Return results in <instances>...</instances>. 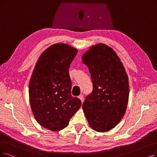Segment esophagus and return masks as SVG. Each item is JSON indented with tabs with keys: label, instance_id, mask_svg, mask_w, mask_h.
I'll list each match as a JSON object with an SVG mask.
<instances>
[{
	"label": "esophagus",
	"instance_id": "esophagus-1",
	"mask_svg": "<svg viewBox=\"0 0 157 157\" xmlns=\"http://www.w3.org/2000/svg\"><path fill=\"white\" fill-rule=\"evenodd\" d=\"M78 98L80 99L81 102H83V101H84V95H82V94H81V95H80L78 96Z\"/></svg>",
	"mask_w": 157,
	"mask_h": 157
}]
</instances>
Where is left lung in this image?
<instances>
[{
	"mask_svg": "<svg viewBox=\"0 0 157 157\" xmlns=\"http://www.w3.org/2000/svg\"><path fill=\"white\" fill-rule=\"evenodd\" d=\"M88 67L93 91L82 105L91 128L98 132L115 127L126 111L128 77L117 53L104 44L93 46L82 56Z\"/></svg>",
	"mask_w": 157,
	"mask_h": 157,
	"instance_id": "8db88e82",
	"label": "left lung"
}]
</instances>
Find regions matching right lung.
Returning a JSON list of instances; mask_svg holds the SVG:
<instances>
[{
	"mask_svg": "<svg viewBox=\"0 0 157 157\" xmlns=\"http://www.w3.org/2000/svg\"><path fill=\"white\" fill-rule=\"evenodd\" d=\"M77 49L55 44L44 52L35 65L29 85L31 108L40 125L51 131L67 127L81 107V100L72 97L69 67Z\"/></svg>",
	"mask_w": 157,
	"mask_h": 157,
	"instance_id": "1",
	"label": "right lung"
}]
</instances>
